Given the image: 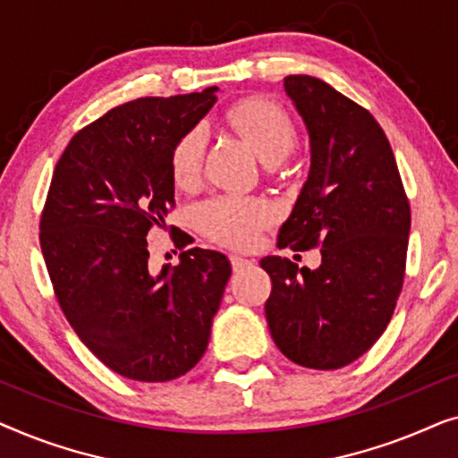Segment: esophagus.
<instances>
[{
    "label": "esophagus",
    "mask_w": 458,
    "mask_h": 458,
    "mask_svg": "<svg viewBox=\"0 0 458 458\" xmlns=\"http://www.w3.org/2000/svg\"><path fill=\"white\" fill-rule=\"evenodd\" d=\"M250 265H252V260L243 259V256H231V267H233V271H235V273L243 271V268L250 267Z\"/></svg>",
    "instance_id": "obj_1"
}]
</instances>
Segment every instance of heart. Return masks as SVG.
Masks as SVG:
<instances>
[{"mask_svg":"<svg viewBox=\"0 0 458 458\" xmlns=\"http://www.w3.org/2000/svg\"><path fill=\"white\" fill-rule=\"evenodd\" d=\"M227 121L242 140L267 165H277L296 148L298 131L284 106L268 98H246L227 110ZM206 131L191 127L177 137L168 156L173 183L191 190L204 165ZM198 229L212 242L231 248H248L259 231L273 221L271 204L259 198L216 196L193 212Z\"/></svg>","mask_w":458,"mask_h":458,"instance_id":"b5f03b06","label":"heart"}]
</instances>
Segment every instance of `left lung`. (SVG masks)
<instances>
[{"mask_svg":"<svg viewBox=\"0 0 458 458\" xmlns=\"http://www.w3.org/2000/svg\"><path fill=\"white\" fill-rule=\"evenodd\" d=\"M284 87L310 137V173L279 248H321L310 271L265 256V304L277 348L296 365L340 369L379 340L403 292L411 206L390 141L371 112L309 74Z\"/></svg>","mask_w":458,"mask_h":458,"instance_id":"8db88e82","label":"left lung"}]
</instances>
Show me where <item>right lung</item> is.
Masks as SVG:
<instances>
[{"mask_svg": "<svg viewBox=\"0 0 458 458\" xmlns=\"http://www.w3.org/2000/svg\"><path fill=\"white\" fill-rule=\"evenodd\" d=\"M216 91L116 106L72 137L49 183L39 242L54 293L79 340L123 377L177 379L208 346L227 256L190 248L152 275L146 235L174 206L173 143Z\"/></svg>", "mask_w": 458, "mask_h": 458, "instance_id": "add662e5", "label": "right lung"}]
</instances>
